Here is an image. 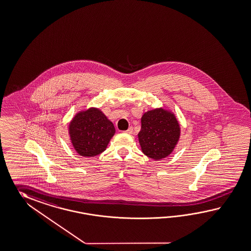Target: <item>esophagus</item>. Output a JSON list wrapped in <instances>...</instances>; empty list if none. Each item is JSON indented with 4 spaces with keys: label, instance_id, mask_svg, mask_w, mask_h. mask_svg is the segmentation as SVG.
Wrapping results in <instances>:
<instances>
[{
    "label": "esophagus",
    "instance_id": "esophagus-1",
    "mask_svg": "<svg viewBox=\"0 0 251 251\" xmlns=\"http://www.w3.org/2000/svg\"><path fill=\"white\" fill-rule=\"evenodd\" d=\"M132 131H133V128H132V127H129L127 130H125V131H123V132L126 133V134H131Z\"/></svg>",
    "mask_w": 251,
    "mask_h": 251
}]
</instances>
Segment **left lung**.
I'll use <instances>...</instances> for the list:
<instances>
[{"label": "left lung", "instance_id": "obj_1", "mask_svg": "<svg viewBox=\"0 0 251 251\" xmlns=\"http://www.w3.org/2000/svg\"><path fill=\"white\" fill-rule=\"evenodd\" d=\"M138 134L141 151L159 160L170 156L180 138V125L171 110L156 108L144 112Z\"/></svg>", "mask_w": 251, "mask_h": 251}]
</instances>
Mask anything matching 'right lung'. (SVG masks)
<instances>
[{"label": "right lung", "instance_id": "obj_1", "mask_svg": "<svg viewBox=\"0 0 251 251\" xmlns=\"http://www.w3.org/2000/svg\"><path fill=\"white\" fill-rule=\"evenodd\" d=\"M115 131L113 123L95 107L78 111L68 127L75 151L87 158L103 152Z\"/></svg>", "mask_w": 251, "mask_h": 251}]
</instances>
